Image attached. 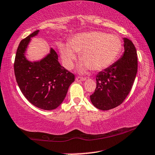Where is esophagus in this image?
I'll return each mask as SVG.
<instances>
[{
	"label": "esophagus",
	"instance_id": "obj_1",
	"mask_svg": "<svg viewBox=\"0 0 155 155\" xmlns=\"http://www.w3.org/2000/svg\"><path fill=\"white\" fill-rule=\"evenodd\" d=\"M86 79H87V78L79 77V76H78V77L76 78V81H78V82H80V81H85Z\"/></svg>",
	"mask_w": 155,
	"mask_h": 155
}]
</instances>
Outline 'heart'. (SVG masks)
<instances>
[{"label":"heart","mask_w":155,"mask_h":155,"mask_svg":"<svg viewBox=\"0 0 155 155\" xmlns=\"http://www.w3.org/2000/svg\"><path fill=\"white\" fill-rule=\"evenodd\" d=\"M63 65L68 69L74 67L79 53L82 60L78 67L80 73L89 68L100 71L107 68L118 58L122 50V41L118 36L99 31L78 33L72 37L68 44L59 45Z\"/></svg>","instance_id":"b5f03b06"}]
</instances>
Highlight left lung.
I'll return each instance as SVG.
<instances>
[{
	"mask_svg": "<svg viewBox=\"0 0 155 155\" xmlns=\"http://www.w3.org/2000/svg\"><path fill=\"white\" fill-rule=\"evenodd\" d=\"M124 47L122 56L96 76L97 87L90 100L92 105L101 110L120 105L134 84L138 68L137 50L126 37H124Z\"/></svg>",
	"mask_w": 155,
	"mask_h": 155,
	"instance_id": "1",
	"label": "left lung"
}]
</instances>
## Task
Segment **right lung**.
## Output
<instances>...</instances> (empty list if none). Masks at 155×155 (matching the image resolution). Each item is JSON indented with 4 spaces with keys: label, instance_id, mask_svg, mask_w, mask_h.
Listing matches in <instances>:
<instances>
[{
    "label": "right lung",
    "instance_id": "add662e5",
    "mask_svg": "<svg viewBox=\"0 0 155 155\" xmlns=\"http://www.w3.org/2000/svg\"><path fill=\"white\" fill-rule=\"evenodd\" d=\"M39 31H34L19 43L14 73L18 87L28 101L40 109L52 110L63 102L75 76L60 64L53 48L42 59L33 61L27 59L28 46Z\"/></svg>",
    "mask_w": 155,
    "mask_h": 155
}]
</instances>
